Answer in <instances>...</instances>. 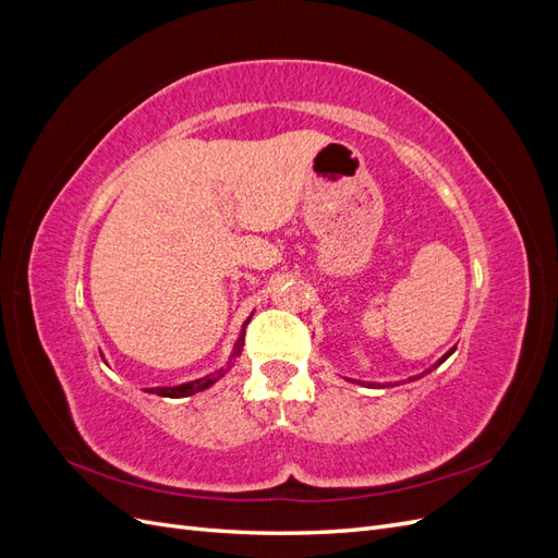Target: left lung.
I'll return each instance as SVG.
<instances>
[{
  "label": "left lung",
  "instance_id": "left-lung-1",
  "mask_svg": "<svg viewBox=\"0 0 558 558\" xmlns=\"http://www.w3.org/2000/svg\"><path fill=\"white\" fill-rule=\"evenodd\" d=\"M449 353H451V351H449ZM449 353H447V356H449ZM447 356H445V359H447ZM445 359H442V361H445ZM442 361H440V363H442ZM428 373H430V369H428ZM369 386H373V384H369Z\"/></svg>",
  "mask_w": 558,
  "mask_h": 558
}]
</instances>
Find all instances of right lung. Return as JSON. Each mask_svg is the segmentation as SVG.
<instances>
[{"label":"right lung","instance_id":"add662e5","mask_svg":"<svg viewBox=\"0 0 558 558\" xmlns=\"http://www.w3.org/2000/svg\"><path fill=\"white\" fill-rule=\"evenodd\" d=\"M251 320V318H248ZM246 320V324H248ZM244 324V328H246ZM244 328H242V335L238 344H234V353L232 356H238V353L242 351V344H244ZM228 373V369H218V373L205 377V379H195V381H189V384H181V386H160V388H150V393H158V396H165V398H185V396H193L197 391H205V388H209L214 381L221 379L223 375Z\"/></svg>","mask_w":558,"mask_h":558}]
</instances>
